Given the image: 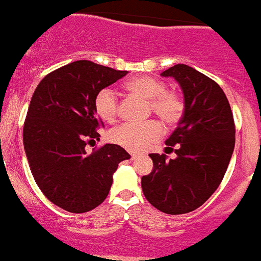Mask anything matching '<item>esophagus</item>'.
Listing matches in <instances>:
<instances>
[{
	"mask_svg": "<svg viewBox=\"0 0 261 261\" xmlns=\"http://www.w3.org/2000/svg\"><path fill=\"white\" fill-rule=\"evenodd\" d=\"M130 156H131V160H137L138 154H135V152H130Z\"/></svg>",
	"mask_w": 261,
	"mask_h": 261,
	"instance_id": "esophagus-1",
	"label": "esophagus"
}]
</instances>
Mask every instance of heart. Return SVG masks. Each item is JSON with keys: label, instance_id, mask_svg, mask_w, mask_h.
Instances as JSON below:
<instances>
[{"label": "heart", "instance_id": "b5f03b06", "mask_svg": "<svg viewBox=\"0 0 261 261\" xmlns=\"http://www.w3.org/2000/svg\"><path fill=\"white\" fill-rule=\"evenodd\" d=\"M126 88L131 94L149 99L150 110L161 119L171 124L181 118L184 105L178 95L166 91V86L149 76H141L127 82ZM95 111L105 122H112L118 114V97L114 90L103 88L95 96ZM162 134V127L156 120L127 122L112 128L109 139L131 151H141Z\"/></svg>", "mask_w": 261, "mask_h": 261}]
</instances>
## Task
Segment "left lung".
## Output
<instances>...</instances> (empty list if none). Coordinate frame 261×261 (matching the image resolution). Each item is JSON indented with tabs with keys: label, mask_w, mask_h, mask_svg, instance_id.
I'll return each mask as SVG.
<instances>
[{
	"label": "left lung",
	"mask_w": 261,
	"mask_h": 261,
	"mask_svg": "<svg viewBox=\"0 0 261 261\" xmlns=\"http://www.w3.org/2000/svg\"><path fill=\"white\" fill-rule=\"evenodd\" d=\"M161 76L173 77L184 94L178 127L166 141L177 156L150 154L152 170L141 185L158 211L184 215L200 207L221 184L234 149L233 115L221 87L189 65L177 64Z\"/></svg>",
	"instance_id": "left-lung-1"
}]
</instances>
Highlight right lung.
<instances>
[{"label": "right lung", "instance_id": "1", "mask_svg": "<svg viewBox=\"0 0 261 261\" xmlns=\"http://www.w3.org/2000/svg\"><path fill=\"white\" fill-rule=\"evenodd\" d=\"M94 61L77 60L46 75L35 90L24 124V149L44 196L71 213L92 211L106 200L118 165L130 154L107 143L92 154L86 146L99 139L95 96L126 76Z\"/></svg>", "mask_w": 261, "mask_h": 261}]
</instances>
